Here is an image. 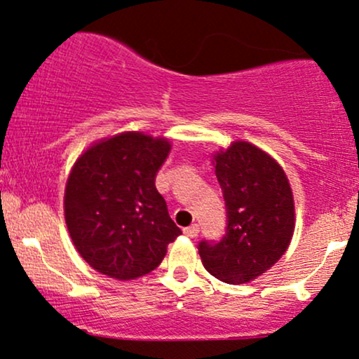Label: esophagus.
Listing matches in <instances>:
<instances>
[{
  "label": "esophagus",
  "instance_id": "1",
  "mask_svg": "<svg viewBox=\"0 0 359 359\" xmlns=\"http://www.w3.org/2000/svg\"><path fill=\"white\" fill-rule=\"evenodd\" d=\"M184 234H185V236H189V238H196L197 234H199V226H197V224L187 226V228H184Z\"/></svg>",
  "mask_w": 359,
  "mask_h": 359
}]
</instances>
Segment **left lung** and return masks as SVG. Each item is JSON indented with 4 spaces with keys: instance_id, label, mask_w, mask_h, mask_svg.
Returning <instances> with one entry per match:
<instances>
[{
    "instance_id": "1",
    "label": "left lung",
    "mask_w": 359,
    "mask_h": 359,
    "mask_svg": "<svg viewBox=\"0 0 359 359\" xmlns=\"http://www.w3.org/2000/svg\"><path fill=\"white\" fill-rule=\"evenodd\" d=\"M214 162L226 231L197 248L209 273L240 285L265 273L287 251L295 226L294 197L282 167L251 143H233Z\"/></svg>"
}]
</instances>
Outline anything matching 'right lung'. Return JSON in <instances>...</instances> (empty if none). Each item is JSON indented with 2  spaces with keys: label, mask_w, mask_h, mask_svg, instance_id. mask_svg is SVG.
<instances>
[{
  "label": "right lung",
  "mask_w": 359,
  "mask_h": 359,
  "mask_svg": "<svg viewBox=\"0 0 359 359\" xmlns=\"http://www.w3.org/2000/svg\"><path fill=\"white\" fill-rule=\"evenodd\" d=\"M168 151L167 140L130 131L77 158L65 187V222L93 269L118 280L138 278L155 270L168 243L182 234L155 187Z\"/></svg>",
  "instance_id": "1"
}]
</instances>
